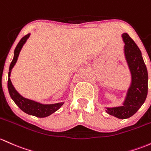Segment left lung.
<instances>
[{
    "label": "left lung",
    "instance_id": "8db88e82",
    "mask_svg": "<svg viewBox=\"0 0 151 151\" xmlns=\"http://www.w3.org/2000/svg\"><path fill=\"white\" fill-rule=\"evenodd\" d=\"M125 54L132 74V84L127 92L123 106L107 108L106 112L120 119L131 117L139 110L148 94V71L141 51L127 34H122Z\"/></svg>",
    "mask_w": 151,
    "mask_h": 151
}]
</instances>
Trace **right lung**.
<instances>
[{
	"label": "right lung",
	"mask_w": 151,
	"mask_h": 151,
	"mask_svg": "<svg viewBox=\"0 0 151 151\" xmlns=\"http://www.w3.org/2000/svg\"><path fill=\"white\" fill-rule=\"evenodd\" d=\"M29 36L30 34H29L24 36L20 40L19 44H18L16 49H15L14 59H13L12 62H11V64H10L9 67L10 72H8V89L10 96L12 98V100L14 101L15 103L18 105V107L21 110L24 111L26 113L29 114V115L36 116V117H45L51 115V114L54 113L57 110H59L61 107V106L63 105V103L61 102V103L53 104V105H42V104L35 102V101L24 98V97H22L21 94H19V92L15 89L14 87L13 86L12 83H11V79H10L11 70L14 67L15 64H16L18 57H19L20 51H21V48H22L24 43L26 42L28 38L29 37Z\"/></svg>",
	"instance_id": "right-lung-1"
}]
</instances>
